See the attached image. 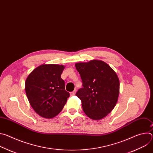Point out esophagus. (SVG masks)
Instances as JSON below:
<instances>
[{
	"instance_id": "34e87169",
	"label": "esophagus",
	"mask_w": 153,
	"mask_h": 153,
	"mask_svg": "<svg viewBox=\"0 0 153 153\" xmlns=\"http://www.w3.org/2000/svg\"><path fill=\"white\" fill-rule=\"evenodd\" d=\"M76 90H74L73 91H72V92H71V96H74V95H75V94H76Z\"/></svg>"
}]
</instances>
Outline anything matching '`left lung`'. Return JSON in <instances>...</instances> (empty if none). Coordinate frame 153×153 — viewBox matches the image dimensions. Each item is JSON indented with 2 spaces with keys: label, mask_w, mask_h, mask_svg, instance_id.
<instances>
[{
  "label": "left lung",
  "mask_w": 153,
  "mask_h": 153,
  "mask_svg": "<svg viewBox=\"0 0 153 153\" xmlns=\"http://www.w3.org/2000/svg\"><path fill=\"white\" fill-rule=\"evenodd\" d=\"M83 87L76 95L83 110L93 120H100L113 110L117 102L120 83L114 71L105 62L93 60L76 63Z\"/></svg>",
  "instance_id": "obj_1"
}]
</instances>
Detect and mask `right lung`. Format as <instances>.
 Wrapping results in <instances>:
<instances>
[{
    "label": "right lung",
    "instance_id": "obj_1",
    "mask_svg": "<svg viewBox=\"0 0 153 153\" xmlns=\"http://www.w3.org/2000/svg\"><path fill=\"white\" fill-rule=\"evenodd\" d=\"M63 65H42L25 81V92L34 111L45 118H53L62 110L70 97L61 78Z\"/></svg>",
    "mask_w": 153,
    "mask_h": 153
}]
</instances>
